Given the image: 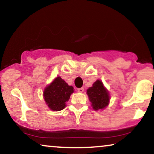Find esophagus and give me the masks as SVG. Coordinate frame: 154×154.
Listing matches in <instances>:
<instances>
[{
  "label": "esophagus",
  "mask_w": 154,
  "mask_h": 154,
  "mask_svg": "<svg viewBox=\"0 0 154 154\" xmlns=\"http://www.w3.org/2000/svg\"><path fill=\"white\" fill-rule=\"evenodd\" d=\"M78 92H81V93H82V92H84V88H79V89H78Z\"/></svg>",
  "instance_id": "34e87169"
}]
</instances>
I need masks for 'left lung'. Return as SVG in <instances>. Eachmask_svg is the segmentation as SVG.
Here are the masks:
<instances>
[{
  "mask_svg": "<svg viewBox=\"0 0 154 154\" xmlns=\"http://www.w3.org/2000/svg\"><path fill=\"white\" fill-rule=\"evenodd\" d=\"M87 94L94 111L103 110L110 102V94L101 80H97L92 87L88 88Z\"/></svg>",
  "mask_w": 154,
  "mask_h": 154,
  "instance_id": "8db88e82",
  "label": "left lung"
}]
</instances>
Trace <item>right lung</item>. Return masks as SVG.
I'll return each mask as SVG.
<instances>
[{
    "instance_id": "1",
    "label": "right lung",
    "mask_w": 154,
    "mask_h": 154,
    "mask_svg": "<svg viewBox=\"0 0 154 154\" xmlns=\"http://www.w3.org/2000/svg\"><path fill=\"white\" fill-rule=\"evenodd\" d=\"M73 92V86L69 85L62 78L57 76L45 88L43 99L50 110L59 111L66 107V102Z\"/></svg>"
}]
</instances>
